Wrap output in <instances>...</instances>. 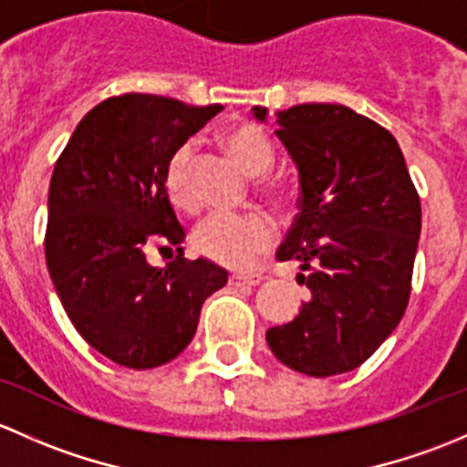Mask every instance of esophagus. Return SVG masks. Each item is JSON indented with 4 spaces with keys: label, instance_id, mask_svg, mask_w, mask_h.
<instances>
[{
    "label": "esophagus",
    "instance_id": "1",
    "mask_svg": "<svg viewBox=\"0 0 467 467\" xmlns=\"http://www.w3.org/2000/svg\"><path fill=\"white\" fill-rule=\"evenodd\" d=\"M264 280L262 275H255V273H233L230 275V285L233 286H257Z\"/></svg>",
    "mask_w": 467,
    "mask_h": 467
}]
</instances>
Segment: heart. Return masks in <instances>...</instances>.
<instances>
[{"mask_svg": "<svg viewBox=\"0 0 467 467\" xmlns=\"http://www.w3.org/2000/svg\"><path fill=\"white\" fill-rule=\"evenodd\" d=\"M221 144L251 176H264L273 167V146L253 124H233L221 133ZM192 144L178 146L164 167V190L176 210L194 212L196 194L192 187ZM275 194V190H271ZM275 237L271 219L264 214H212L194 230V248L207 260L228 268H246L257 253L266 251Z\"/></svg>", "mask_w": 467, "mask_h": 467, "instance_id": "b5f03b06", "label": "heart"}]
</instances>
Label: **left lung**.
Instances as JSON below:
<instances>
[{
  "label": "left lung",
  "instance_id": "obj_1",
  "mask_svg": "<svg viewBox=\"0 0 467 467\" xmlns=\"http://www.w3.org/2000/svg\"><path fill=\"white\" fill-rule=\"evenodd\" d=\"M257 121L268 110L253 108ZM277 140L298 169V216L277 248L312 298L266 329L273 355L309 378L364 364L402 321L420 239V199L393 135L341 103L277 112Z\"/></svg>",
  "mask_w": 467,
  "mask_h": 467
}]
</instances>
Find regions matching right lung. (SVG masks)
<instances>
[{
    "instance_id": "1",
    "label": "right lung",
    "mask_w": 467,
    "mask_h": 467,
    "mask_svg": "<svg viewBox=\"0 0 467 467\" xmlns=\"http://www.w3.org/2000/svg\"><path fill=\"white\" fill-rule=\"evenodd\" d=\"M221 106H187L155 94H121L78 121L54 167L45 255L77 332L115 364L146 370L176 359L196 334L207 296L228 271L182 257L185 230L164 190L178 146ZM176 245L167 267L153 247Z\"/></svg>"
}]
</instances>
